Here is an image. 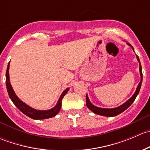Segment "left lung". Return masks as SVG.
<instances>
[{
	"label": "left lung",
	"instance_id": "8db88e82",
	"mask_svg": "<svg viewBox=\"0 0 150 150\" xmlns=\"http://www.w3.org/2000/svg\"><path fill=\"white\" fill-rule=\"evenodd\" d=\"M127 44L128 46H130L131 48H133V51H134V48L133 46H131L130 43H127ZM137 59L138 60L139 63V72H140V75H141V81L139 83L138 86L137 88V90H136L135 93L134 94L128 99L127 102H125V103L122 104V105L119 106V107H115V108H112V109H106V108H101V107H98L94 106L93 104H92L91 103V102L89 101L88 96V95L86 94V105H87L88 108L91 110V111L93 112V113L95 114L99 115H103V116H106V117H114V116L120 114V113L122 112L123 111H125L127 108L130 107L131 105V104L134 102L135 99L137 98V95L139 94V91L141 88V86H142V78H143V75H142V66H141V63H140V60L139 59V57L137 55Z\"/></svg>",
	"mask_w": 150,
	"mask_h": 150
}]
</instances>
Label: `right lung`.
Segmentation results:
<instances>
[{"instance_id": "add662e5", "label": "right lung", "mask_w": 150, "mask_h": 150, "mask_svg": "<svg viewBox=\"0 0 150 150\" xmlns=\"http://www.w3.org/2000/svg\"><path fill=\"white\" fill-rule=\"evenodd\" d=\"M10 63V62H9ZM9 63H8V67H7L6 73V84L7 91H8V96H9L10 99L14 104V105L27 116L32 119H35V120H43V119L50 118V117H53L54 116L57 115L59 113V112L61 110L62 107V100L63 97L65 96V94L69 91V88H66L65 90L63 91L62 93L61 96L59 99L58 102L56 104L54 107H53L51 110H35V109L32 108L28 104L24 103L22 101H21L17 96L15 93L14 91L12 88V86L11 85L10 79H9Z\"/></svg>"}]
</instances>
